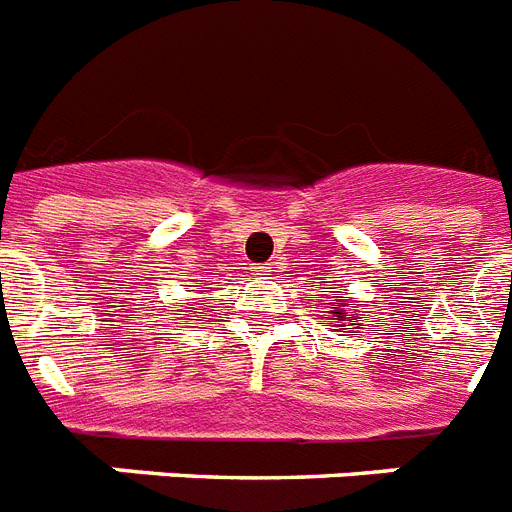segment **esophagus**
<instances>
[{
	"instance_id": "34e87169",
	"label": "esophagus",
	"mask_w": 512,
	"mask_h": 512,
	"mask_svg": "<svg viewBox=\"0 0 512 512\" xmlns=\"http://www.w3.org/2000/svg\"><path fill=\"white\" fill-rule=\"evenodd\" d=\"M275 272V267L272 264H259V267H253V275L256 277H269Z\"/></svg>"
}]
</instances>
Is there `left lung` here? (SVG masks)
<instances>
[{
	"mask_svg": "<svg viewBox=\"0 0 512 512\" xmlns=\"http://www.w3.org/2000/svg\"><path fill=\"white\" fill-rule=\"evenodd\" d=\"M333 298H338V301H343V296H333ZM343 306H346V304H343ZM330 309H333V314H335V317H338V320H341V322H346V320H349V317H351L349 312H343L341 306H330ZM357 320H362V317H357ZM338 327H341V330H351V327H346V325H338Z\"/></svg>",
	"mask_w": 512,
	"mask_h": 512,
	"instance_id": "1",
	"label": "left lung"
}]
</instances>
